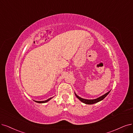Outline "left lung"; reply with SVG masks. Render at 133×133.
I'll list each match as a JSON object with an SVG mask.
<instances>
[{"mask_svg": "<svg viewBox=\"0 0 133 133\" xmlns=\"http://www.w3.org/2000/svg\"><path fill=\"white\" fill-rule=\"evenodd\" d=\"M110 92V91H109V92H107V93H106V94H104V95H102V96H100V97H98V98H97V99H93V100L84 99H83V98H81V97H80L79 96H78L77 94H75H75L76 96V97L78 98V99H79L81 101H82V102H83V103H84V104H85L91 105V104H95V103H97V102H99V101L102 100L108 94H109Z\"/></svg>", "mask_w": 133, "mask_h": 133, "instance_id": "obj_1", "label": "left lung"}]
</instances>
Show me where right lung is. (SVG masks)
I'll return each mask as SVG.
<instances>
[{
  "label": "right lung",
  "mask_w": 133,
  "mask_h": 133,
  "mask_svg": "<svg viewBox=\"0 0 133 133\" xmlns=\"http://www.w3.org/2000/svg\"><path fill=\"white\" fill-rule=\"evenodd\" d=\"M52 97H50V98H49V99H48V100H45V101H35V102H38V103H45V102H48V101H49V100H50V99H51Z\"/></svg>",
  "instance_id": "right-lung-1"
}]
</instances>
